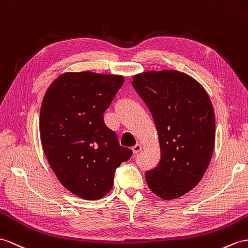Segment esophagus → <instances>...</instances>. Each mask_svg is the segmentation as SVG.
<instances>
[{"label":"esophagus","instance_id":"34e87169","mask_svg":"<svg viewBox=\"0 0 248 248\" xmlns=\"http://www.w3.org/2000/svg\"><path fill=\"white\" fill-rule=\"evenodd\" d=\"M131 149H132V153L138 154L139 152H141V150H142V145L141 144H136Z\"/></svg>","mask_w":248,"mask_h":248}]
</instances>
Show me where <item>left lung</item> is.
Wrapping results in <instances>:
<instances>
[{"mask_svg": "<svg viewBox=\"0 0 248 248\" xmlns=\"http://www.w3.org/2000/svg\"><path fill=\"white\" fill-rule=\"evenodd\" d=\"M132 86L152 113L161 160L145 174L155 195L177 199L198 185L213 156L214 107L206 90L178 70H150L132 77Z\"/></svg>", "mask_w": 248, "mask_h": 248, "instance_id": "obj_1", "label": "left lung"}]
</instances>
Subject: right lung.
Returning a JSON list of instances; mask_svg holds the SVG:
<instances>
[{"label":"right lung","mask_w":248,"mask_h":248,"mask_svg":"<svg viewBox=\"0 0 248 248\" xmlns=\"http://www.w3.org/2000/svg\"><path fill=\"white\" fill-rule=\"evenodd\" d=\"M124 83L119 75L64 72L47 88L40 111L41 142L61 184L85 200H99L132 152L120 146L103 113Z\"/></svg>","instance_id":"right-lung-1"}]
</instances>
